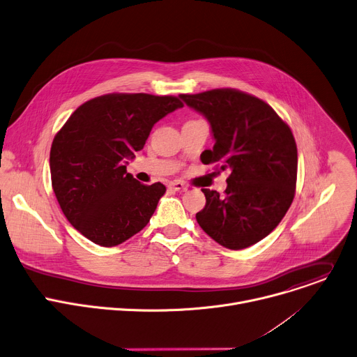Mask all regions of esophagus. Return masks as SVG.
I'll use <instances>...</instances> for the list:
<instances>
[{
    "mask_svg": "<svg viewBox=\"0 0 357 357\" xmlns=\"http://www.w3.org/2000/svg\"><path fill=\"white\" fill-rule=\"evenodd\" d=\"M169 188L174 190V191H185L187 190V185L183 184L181 181H170L169 183Z\"/></svg>",
    "mask_w": 357,
    "mask_h": 357,
    "instance_id": "1",
    "label": "esophagus"
}]
</instances>
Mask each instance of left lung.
Instances as JSON below:
<instances>
[{"instance_id":"obj_1","label":"left lung","mask_w":357,"mask_h":357,"mask_svg":"<svg viewBox=\"0 0 357 357\" xmlns=\"http://www.w3.org/2000/svg\"><path fill=\"white\" fill-rule=\"evenodd\" d=\"M203 114L214 137L202 162L229 169L225 194L208 188L197 222L220 245L243 250L261 241L292 204L298 150L289 126L264 100L235 89L180 95Z\"/></svg>"}]
</instances>
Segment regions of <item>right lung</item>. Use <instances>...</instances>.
I'll return each instance as SVG.
<instances>
[{
	"label": "right lung",
	"instance_id": "right-lung-1",
	"mask_svg": "<svg viewBox=\"0 0 357 357\" xmlns=\"http://www.w3.org/2000/svg\"><path fill=\"white\" fill-rule=\"evenodd\" d=\"M183 107L176 96L109 93L79 106L56 133L50 167L68 221L92 243L114 247L142 231L166 192L126 170L153 126Z\"/></svg>",
	"mask_w": 357,
	"mask_h": 357
}]
</instances>
